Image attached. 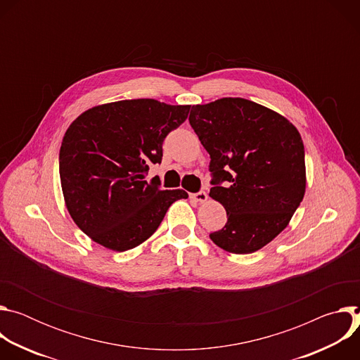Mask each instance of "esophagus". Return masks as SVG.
<instances>
[{
  "mask_svg": "<svg viewBox=\"0 0 360 360\" xmlns=\"http://www.w3.org/2000/svg\"><path fill=\"white\" fill-rule=\"evenodd\" d=\"M189 196H191V199H193V200H196V202H200V203L207 202V199H208V193L205 192V191H199V192H196V193H191Z\"/></svg>",
  "mask_w": 360,
  "mask_h": 360,
  "instance_id": "obj_1",
  "label": "esophagus"
}]
</instances>
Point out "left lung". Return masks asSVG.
<instances>
[{
  "label": "left lung",
  "instance_id": "obj_1",
  "mask_svg": "<svg viewBox=\"0 0 360 360\" xmlns=\"http://www.w3.org/2000/svg\"><path fill=\"white\" fill-rule=\"evenodd\" d=\"M189 124L211 157L210 196L228 217L210 238L231 253L259 250L288 226L304 195L299 131L281 114L243 98L193 105Z\"/></svg>",
  "mask_w": 360,
  "mask_h": 360
}]
</instances>
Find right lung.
<instances>
[{"instance_id": "obj_1", "label": "right lung", "mask_w": 360, "mask_h": 360, "mask_svg": "<svg viewBox=\"0 0 360 360\" xmlns=\"http://www.w3.org/2000/svg\"><path fill=\"white\" fill-rule=\"evenodd\" d=\"M191 105L150 98L124 99L82 112L60 149L65 207L94 242L115 252L141 245L161 225L168 208L186 199L184 189L162 191L145 181L149 164L162 160V142Z\"/></svg>"}]
</instances>
